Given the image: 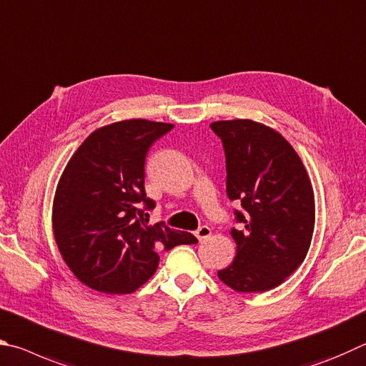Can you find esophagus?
<instances>
[{"label": "esophagus", "mask_w": 366, "mask_h": 366, "mask_svg": "<svg viewBox=\"0 0 366 366\" xmlns=\"http://www.w3.org/2000/svg\"><path fill=\"white\" fill-rule=\"evenodd\" d=\"M210 234H212V229H210L209 227H201V228L196 232V238L199 239V241H204V239H207Z\"/></svg>", "instance_id": "1"}]
</instances>
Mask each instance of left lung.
<instances>
[{"label": "left lung", "mask_w": 366, "mask_h": 366, "mask_svg": "<svg viewBox=\"0 0 366 366\" xmlns=\"http://www.w3.org/2000/svg\"><path fill=\"white\" fill-rule=\"evenodd\" d=\"M227 156V194L241 202L233 264L219 272L236 292L285 283L310 249L315 194L305 165L283 134L251 119L212 122Z\"/></svg>", "instance_id": "left-lung-1"}]
</instances>
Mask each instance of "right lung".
Returning a JSON list of instances; mask_svg holds the SVG:
<instances>
[{"label":"right lung","mask_w":366,"mask_h":366,"mask_svg":"<svg viewBox=\"0 0 366 366\" xmlns=\"http://www.w3.org/2000/svg\"><path fill=\"white\" fill-rule=\"evenodd\" d=\"M172 124L130 119L94 130L64 169L53 201V233L64 262L83 285L130 294L149 280L159 251L196 244L188 232L147 225L144 160Z\"/></svg>","instance_id":"obj_1"}]
</instances>
